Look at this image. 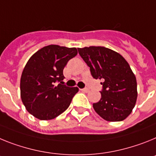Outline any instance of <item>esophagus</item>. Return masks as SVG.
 <instances>
[{"mask_svg":"<svg viewBox=\"0 0 156 156\" xmlns=\"http://www.w3.org/2000/svg\"><path fill=\"white\" fill-rule=\"evenodd\" d=\"M82 92H84V93H88L89 91V89H87V88H85V89H80Z\"/></svg>","mask_w":156,"mask_h":156,"instance_id":"34e87169","label":"esophagus"}]
</instances>
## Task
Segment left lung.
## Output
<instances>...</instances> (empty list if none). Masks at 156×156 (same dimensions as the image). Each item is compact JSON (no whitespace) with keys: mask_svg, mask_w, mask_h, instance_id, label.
I'll return each instance as SVG.
<instances>
[{"mask_svg":"<svg viewBox=\"0 0 156 156\" xmlns=\"http://www.w3.org/2000/svg\"><path fill=\"white\" fill-rule=\"evenodd\" d=\"M93 78L103 86L101 100L93 104L95 112L109 122L126 119L136 104V80L128 62L115 51L102 46L78 48Z\"/></svg>","mask_w":156,"mask_h":156,"instance_id":"1","label":"left lung"}]
</instances>
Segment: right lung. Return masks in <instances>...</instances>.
I'll return each mask as SVG.
<instances>
[{
  "mask_svg": "<svg viewBox=\"0 0 156 156\" xmlns=\"http://www.w3.org/2000/svg\"><path fill=\"white\" fill-rule=\"evenodd\" d=\"M77 54L76 48L50 44L29 59L21 75L20 96L26 109L35 118L53 119L68 108L78 88L63 85V70Z\"/></svg>",
  "mask_w": 156,
  "mask_h": 156,
  "instance_id": "1",
  "label": "right lung"
}]
</instances>
